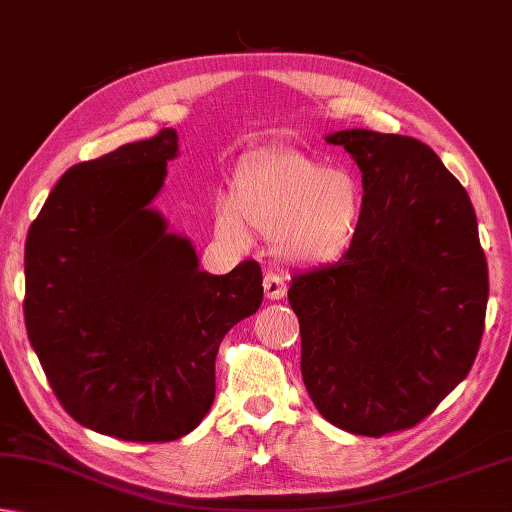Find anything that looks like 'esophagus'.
I'll return each instance as SVG.
<instances>
[{"label":"esophagus","instance_id":"1","mask_svg":"<svg viewBox=\"0 0 512 512\" xmlns=\"http://www.w3.org/2000/svg\"><path fill=\"white\" fill-rule=\"evenodd\" d=\"M263 287H265V296L269 298V301H281V298L287 292V285L283 281V276H278L276 272H267L265 274Z\"/></svg>","mask_w":512,"mask_h":512}]
</instances>
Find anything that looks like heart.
<instances>
[{
  "label": "heart",
  "mask_w": 512,
  "mask_h": 512,
  "mask_svg": "<svg viewBox=\"0 0 512 512\" xmlns=\"http://www.w3.org/2000/svg\"><path fill=\"white\" fill-rule=\"evenodd\" d=\"M363 211V187L352 171L298 151H272L236 173L231 202L216 207V227L247 245L245 219L260 234L274 236L276 252L289 263L318 265L352 245Z\"/></svg>",
  "instance_id": "heart-1"
}]
</instances>
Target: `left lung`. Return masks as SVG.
<instances>
[{
    "label": "left lung",
    "mask_w": 512,
    "mask_h": 512,
    "mask_svg": "<svg viewBox=\"0 0 512 512\" xmlns=\"http://www.w3.org/2000/svg\"><path fill=\"white\" fill-rule=\"evenodd\" d=\"M363 223L332 265L292 278L301 372L316 410L352 435L417 426L466 379L481 343L488 265L461 182L426 144L345 129Z\"/></svg>",
    "instance_id": "obj_1"
}]
</instances>
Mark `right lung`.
<instances>
[{"instance_id": "1", "label": "right lung", "mask_w": 512, "mask_h": 512, "mask_svg": "<svg viewBox=\"0 0 512 512\" xmlns=\"http://www.w3.org/2000/svg\"><path fill=\"white\" fill-rule=\"evenodd\" d=\"M178 156L162 129L71 167L26 238V332L64 410L124 441L189 435L216 394L225 334L263 303V272L198 267L151 205Z\"/></svg>"}]
</instances>
